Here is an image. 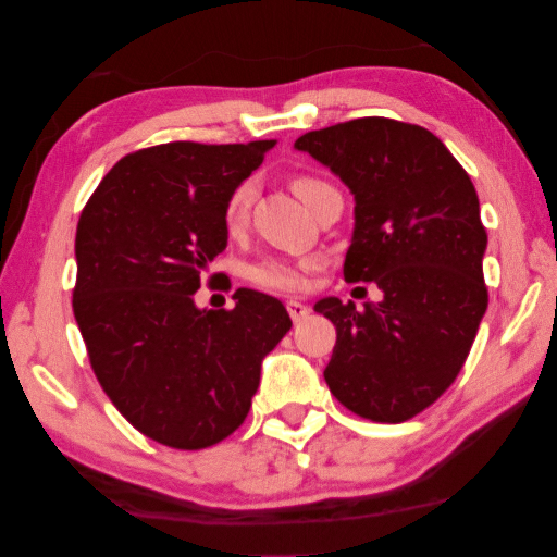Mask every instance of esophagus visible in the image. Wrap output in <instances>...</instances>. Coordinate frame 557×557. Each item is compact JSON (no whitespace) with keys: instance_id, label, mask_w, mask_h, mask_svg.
Wrapping results in <instances>:
<instances>
[{"instance_id":"esophagus-1","label":"esophagus","mask_w":557,"mask_h":557,"mask_svg":"<svg viewBox=\"0 0 557 557\" xmlns=\"http://www.w3.org/2000/svg\"><path fill=\"white\" fill-rule=\"evenodd\" d=\"M286 308H288V315L294 323H300V320L308 318V313H310V308L306 304H300V300H288Z\"/></svg>"}]
</instances>
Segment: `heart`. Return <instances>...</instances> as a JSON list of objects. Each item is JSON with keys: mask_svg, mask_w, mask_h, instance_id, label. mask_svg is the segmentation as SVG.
Segmentation results:
<instances>
[{"mask_svg": "<svg viewBox=\"0 0 557 557\" xmlns=\"http://www.w3.org/2000/svg\"><path fill=\"white\" fill-rule=\"evenodd\" d=\"M294 193L300 200H308L310 195L320 188H327V183L320 178H313V175H296L294 178ZM253 200V183L244 181L237 188L230 193L227 202H224V230L230 234H239L249 222V208ZM249 278L253 284L269 290H300L306 286V267L304 263H294L286 259H263L259 263H253L249 269Z\"/></svg>", "mask_w": 557, "mask_h": 557, "instance_id": "1", "label": "heart"}]
</instances>
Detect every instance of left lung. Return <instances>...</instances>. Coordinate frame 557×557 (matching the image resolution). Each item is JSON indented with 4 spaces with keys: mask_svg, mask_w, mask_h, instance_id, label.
Listing matches in <instances>:
<instances>
[{
    "mask_svg": "<svg viewBox=\"0 0 557 557\" xmlns=\"http://www.w3.org/2000/svg\"><path fill=\"white\" fill-rule=\"evenodd\" d=\"M355 195L345 281L374 284L382 304L320 298L337 343L330 392L376 423H401L460 374L486 313L480 198L447 146L423 126L362 116L294 144Z\"/></svg>",
    "mask_w": 557,
    "mask_h": 557,
    "instance_id": "8db88e82",
    "label": "left lung"
}]
</instances>
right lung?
<instances>
[{"label": "right lung", "instance_id": "obj_1", "mask_svg": "<svg viewBox=\"0 0 557 557\" xmlns=\"http://www.w3.org/2000/svg\"><path fill=\"white\" fill-rule=\"evenodd\" d=\"M276 141H171L112 165L75 232L73 313L97 382L151 441L200 450L244 423L261 362L290 330L251 288L232 310L195 306L227 247L224 202Z\"/></svg>", "mask_w": 557, "mask_h": 557}]
</instances>
